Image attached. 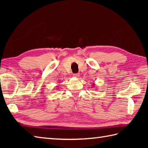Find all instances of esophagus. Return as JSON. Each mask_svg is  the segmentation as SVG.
<instances>
[{"label":"esophagus","mask_w":148,"mask_h":148,"mask_svg":"<svg viewBox=\"0 0 148 148\" xmlns=\"http://www.w3.org/2000/svg\"><path fill=\"white\" fill-rule=\"evenodd\" d=\"M73 76H74V77L79 78V74H78V73H77V74H74Z\"/></svg>","instance_id":"1"}]
</instances>
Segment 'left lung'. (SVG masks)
Listing matches in <instances>:
<instances>
[{
  "instance_id": "8db88e82",
  "label": "left lung",
  "mask_w": 148,
  "mask_h": 148,
  "mask_svg": "<svg viewBox=\"0 0 148 148\" xmlns=\"http://www.w3.org/2000/svg\"><path fill=\"white\" fill-rule=\"evenodd\" d=\"M92 86H93L92 87H94V86H95V83H93V84H92Z\"/></svg>"
}]
</instances>
